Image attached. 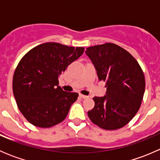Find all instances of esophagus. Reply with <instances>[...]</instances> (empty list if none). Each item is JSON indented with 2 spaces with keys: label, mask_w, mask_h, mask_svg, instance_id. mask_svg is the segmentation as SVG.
Segmentation results:
<instances>
[{
  "label": "esophagus",
  "mask_w": 160,
  "mask_h": 160,
  "mask_svg": "<svg viewBox=\"0 0 160 160\" xmlns=\"http://www.w3.org/2000/svg\"><path fill=\"white\" fill-rule=\"evenodd\" d=\"M80 98H83V99H86V98H89V97H88V96H86V95H83V94H82V93H80Z\"/></svg>",
  "instance_id": "34e87169"
}]
</instances>
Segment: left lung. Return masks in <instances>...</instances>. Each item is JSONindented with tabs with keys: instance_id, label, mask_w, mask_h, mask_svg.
<instances>
[{
	"instance_id": "obj_1",
	"label": "left lung",
	"mask_w": 160,
	"mask_h": 160,
	"mask_svg": "<svg viewBox=\"0 0 160 160\" xmlns=\"http://www.w3.org/2000/svg\"><path fill=\"white\" fill-rule=\"evenodd\" d=\"M86 53L107 88L106 96L93 98L95 105L88 117L104 130L122 128L141 106L146 88L143 71L128 51L114 43L88 47Z\"/></svg>"
}]
</instances>
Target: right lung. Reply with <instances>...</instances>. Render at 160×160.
<instances>
[{"label":"right lung","instance_id":"add662e5","mask_svg":"<svg viewBox=\"0 0 160 160\" xmlns=\"http://www.w3.org/2000/svg\"><path fill=\"white\" fill-rule=\"evenodd\" d=\"M83 51V47L46 42L22 58L13 76V93L21 113L32 125L50 128L66 118L79 95L63 91L58 86L59 77Z\"/></svg>","mask_w":160,"mask_h":160}]
</instances>
